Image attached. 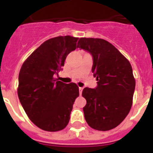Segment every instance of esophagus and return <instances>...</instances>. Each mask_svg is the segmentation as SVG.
Returning <instances> with one entry per match:
<instances>
[{
    "label": "esophagus",
    "instance_id": "1",
    "mask_svg": "<svg viewBox=\"0 0 153 153\" xmlns=\"http://www.w3.org/2000/svg\"><path fill=\"white\" fill-rule=\"evenodd\" d=\"M82 90H83L82 87L79 88V93H80V95H81V93H82Z\"/></svg>",
    "mask_w": 153,
    "mask_h": 153
}]
</instances>
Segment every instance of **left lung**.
Instances as JSON below:
<instances>
[{
	"label": "left lung",
	"instance_id": "left-lung-1",
	"mask_svg": "<svg viewBox=\"0 0 153 153\" xmlns=\"http://www.w3.org/2000/svg\"><path fill=\"white\" fill-rule=\"evenodd\" d=\"M77 48L93 56L92 72L97 77L95 88H85L83 108L90 127L99 131L112 129L128 114L132 104L135 82L129 61L117 48L100 38H80Z\"/></svg>",
	"mask_w": 153,
	"mask_h": 153
}]
</instances>
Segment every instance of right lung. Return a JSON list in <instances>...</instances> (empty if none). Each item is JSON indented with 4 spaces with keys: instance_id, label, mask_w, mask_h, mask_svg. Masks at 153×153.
I'll return each instance as SVG.
<instances>
[{
    "instance_id": "add662e5",
    "label": "right lung",
    "mask_w": 153,
    "mask_h": 153,
    "mask_svg": "<svg viewBox=\"0 0 153 153\" xmlns=\"http://www.w3.org/2000/svg\"><path fill=\"white\" fill-rule=\"evenodd\" d=\"M77 37L56 36L45 41L21 66L18 97L34 125L48 132L64 129L68 124L73 105L79 96L75 83L54 78L62 69L68 53L75 50Z\"/></svg>"
}]
</instances>
